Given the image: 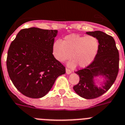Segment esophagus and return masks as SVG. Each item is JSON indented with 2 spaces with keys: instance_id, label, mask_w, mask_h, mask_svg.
<instances>
[{
  "instance_id": "1",
  "label": "esophagus",
  "mask_w": 125,
  "mask_h": 125,
  "mask_svg": "<svg viewBox=\"0 0 125 125\" xmlns=\"http://www.w3.org/2000/svg\"><path fill=\"white\" fill-rule=\"evenodd\" d=\"M65 71H66V74H71V73H72V71H71V70L69 69H67V68H66Z\"/></svg>"
}]
</instances>
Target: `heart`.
<instances>
[{
  "label": "heart",
  "mask_w": 125,
  "mask_h": 125,
  "mask_svg": "<svg viewBox=\"0 0 125 125\" xmlns=\"http://www.w3.org/2000/svg\"><path fill=\"white\" fill-rule=\"evenodd\" d=\"M98 40L93 36H80L69 34L62 42L58 40L54 42L52 47L53 56L59 62H63L72 58L73 60L68 63L69 67L85 68L93 62L99 49Z\"/></svg>",
  "instance_id": "b5f03b06"
}]
</instances>
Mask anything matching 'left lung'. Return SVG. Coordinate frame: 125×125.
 <instances>
[{
  "instance_id": "1",
  "label": "left lung",
  "mask_w": 125,
  "mask_h": 125,
  "mask_svg": "<svg viewBox=\"0 0 125 125\" xmlns=\"http://www.w3.org/2000/svg\"><path fill=\"white\" fill-rule=\"evenodd\" d=\"M86 34L96 37L99 45L96 57L90 65L76 72L80 82L73 87L76 94L85 99H94L103 95L115 82L119 71V52L113 37L103 31L87 32ZM103 78L99 87L95 80Z\"/></svg>"
}]
</instances>
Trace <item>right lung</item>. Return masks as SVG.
<instances>
[{
    "instance_id": "1",
    "label": "right lung",
    "mask_w": 125,
    "mask_h": 125,
    "mask_svg": "<svg viewBox=\"0 0 125 125\" xmlns=\"http://www.w3.org/2000/svg\"><path fill=\"white\" fill-rule=\"evenodd\" d=\"M57 30L31 27L20 30L11 43L7 69L13 85L24 96L40 98L52 88L65 68L54 58L52 47Z\"/></svg>"
}]
</instances>
